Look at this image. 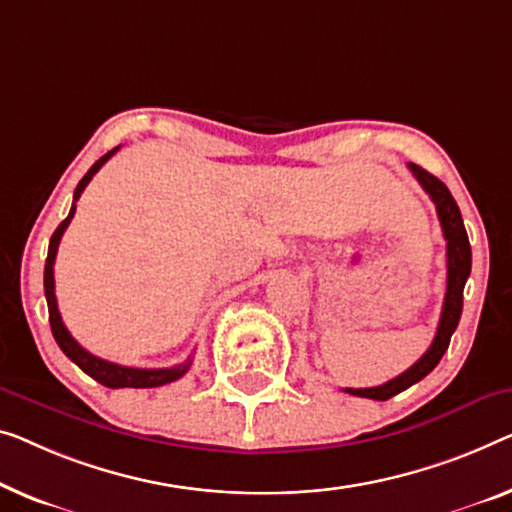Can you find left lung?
Segmentation results:
<instances>
[{
    "label": "left lung",
    "instance_id": "1",
    "mask_svg": "<svg viewBox=\"0 0 512 512\" xmlns=\"http://www.w3.org/2000/svg\"><path fill=\"white\" fill-rule=\"evenodd\" d=\"M409 170L414 172L418 183H421L425 193L430 195L434 207H437L441 230H444L446 264H448L444 308H441L437 335H434L430 349H427V352L418 358L409 370H404L402 375L386 381V384L372 386V388H345V393L358 395V398L388 400L393 398V395L402 393L404 388L414 386L416 381H421L423 377L430 375L448 349V342H451V335L457 329V322H460V315H462L464 282H467L471 273V246H469L467 230H464V223H462V213L457 209L451 190L446 188L444 181L432 177L430 172H425L423 167H418L414 163H409Z\"/></svg>",
    "mask_w": 512,
    "mask_h": 512
}]
</instances>
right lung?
Returning <instances> with one entry per match:
<instances>
[{
	"mask_svg": "<svg viewBox=\"0 0 512 512\" xmlns=\"http://www.w3.org/2000/svg\"><path fill=\"white\" fill-rule=\"evenodd\" d=\"M119 147H114L108 154L101 156L96 160L94 165L89 167V172L85 177L80 179L78 188H75L73 193V207L68 211V216L61 220V225L55 230L50 239V248H48V259H45V273H43V287H45V299H48V312H50V326H52V335H55L57 345L61 347V352H64L71 361L78 365L82 372H87L91 379H96L98 384L108 386V388H156V386H165V384H172V381L181 379L186 375L188 368H190V358L186 363L181 365H174V368H158V370H147V368H126V365H117V363H110V361H103V358H98L94 354H89L85 347H80L78 342L68 329L61 322V315H59V308H57V296H55V257H57V248H59V241L61 236H64L68 223H71V218L75 216V202L80 200L82 190L87 188V183L91 181V177L101 170V167L108 163V160L114 156V151Z\"/></svg>",
	"mask_w": 512,
	"mask_h": 512,
	"instance_id": "add662e5",
	"label": "right lung"
}]
</instances>
